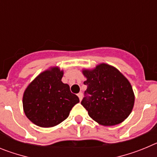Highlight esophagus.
<instances>
[{"label":"esophagus","mask_w":157,"mask_h":157,"mask_svg":"<svg viewBox=\"0 0 157 157\" xmlns=\"http://www.w3.org/2000/svg\"><path fill=\"white\" fill-rule=\"evenodd\" d=\"M82 92H80V93H78V98H79V100L80 101H82Z\"/></svg>","instance_id":"34e87169"}]
</instances>
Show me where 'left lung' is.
<instances>
[{
	"mask_svg": "<svg viewBox=\"0 0 157 157\" xmlns=\"http://www.w3.org/2000/svg\"><path fill=\"white\" fill-rule=\"evenodd\" d=\"M87 86L81 104L94 121L103 126L120 124L131 113L134 94L130 82L115 67L101 63L92 69L83 68Z\"/></svg>",
	"mask_w": 157,
	"mask_h": 157,
	"instance_id": "obj_1",
	"label": "left lung"
}]
</instances>
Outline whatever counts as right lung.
<instances>
[{"label":"right lung","mask_w":157,"mask_h":157,"mask_svg":"<svg viewBox=\"0 0 157 157\" xmlns=\"http://www.w3.org/2000/svg\"><path fill=\"white\" fill-rule=\"evenodd\" d=\"M63 71L50 67L27 86L23 96V111L29 120L41 127H52L68 117L79 99L61 81Z\"/></svg>","instance_id":"obj_1"}]
</instances>
